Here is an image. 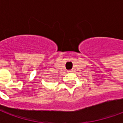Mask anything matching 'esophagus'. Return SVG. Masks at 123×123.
Masks as SVG:
<instances>
[{
	"mask_svg": "<svg viewBox=\"0 0 123 123\" xmlns=\"http://www.w3.org/2000/svg\"><path fill=\"white\" fill-rule=\"evenodd\" d=\"M73 72V70H68V72Z\"/></svg>",
	"mask_w": 123,
	"mask_h": 123,
	"instance_id": "1",
	"label": "esophagus"
}]
</instances>
